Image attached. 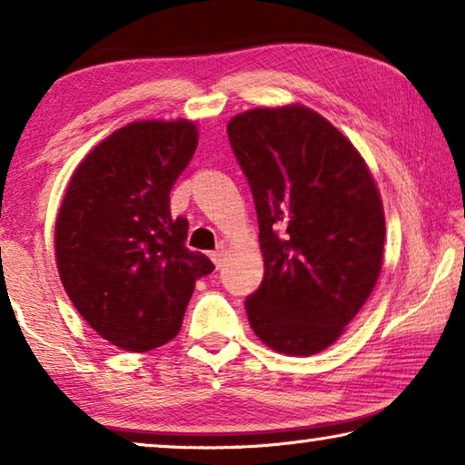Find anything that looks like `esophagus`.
<instances>
[{
	"label": "esophagus",
	"mask_w": 465,
	"mask_h": 465,
	"mask_svg": "<svg viewBox=\"0 0 465 465\" xmlns=\"http://www.w3.org/2000/svg\"><path fill=\"white\" fill-rule=\"evenodd\" d=\"M225 254H227L225 248H219V250H215V252H211V261L215 262L217 269H219V266L223 264V261H225Z\"/></svg>",
	"instance_id": "34e87169"
}]
</instances>
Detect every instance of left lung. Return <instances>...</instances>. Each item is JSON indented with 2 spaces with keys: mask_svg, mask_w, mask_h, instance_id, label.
<instances>
[{
  "mask_svg": "<svg viewBox=\"0 0 465 465\" xmlns=\"http://www.w3.org/2000/svg\"><path fill=\"white\" fill-rule=\"evenodd\" d=\"M248 178L264 256L246 299L272 351L310 357L344 332L381 272L385 215L357 147L303 104L252 108L227 123Z\"/></svg>",
  "mask_w": 465,
  "mask_h": 465,
  "instance_id": "obj_1",
  "label": "left lung"
}]
</instances>
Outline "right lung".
Here are the masks:
<instances>
[{"instance_id":"add662e5","label":"right lung","mask_w":465,"mask_h":465,"mask_svg":"<svg viewBox=\"0 0 465 465\" xmlns=\"http://www.w3.org/2000/svg\"><path fill=\"white\" fill-rule=\"evenodd\" d=\"M193 121L116 129L75 168L54 222V258L80 316L110 344L145 352L180 332L196 279L213 262L186 248L170 191L193 160Z\"/></svg>"}]
</instances>
